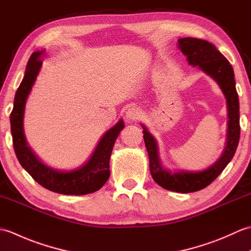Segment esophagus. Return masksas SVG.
<instances>
[{
  "label": "esophagus",
  "mask_w": 251,
  "mask_h": 251,
  "mask_svg": "<svg viewBox=\"0 0 251 251\" xmlns=\"http://www.w3.org/2000/svg\"><path fill=\"white\" fill-rule=\"evenodd\" d=\"M140 116H141V112L136 108H130L126 111V117L128 120L135 121V120L140 119Z\"/></svg>",
  "instance_id": "34e87169"
}]
</instances>
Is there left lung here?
<instances>
[{"mask_svg":"<svg viewBox=\"0 0 251 251\" xmlns=\"http://www.w3.org/2000/svg\"><path fill=\"white\" fill-rule=\"evenodd\" d=\"M178 47L186 56L190 66L199 67L202 72L212 77L219 85L226 99L227 105V131L226 147L221 156L208 168L201 172L178 170L170 172L161 162L158 145L154 137L142 125L143 139L150 159V172L154 181L162 188L191 193L206 188L219 176L226 165L231 162L238 146L241 126H239V101L235 87L233 68L226 58L209 42L194 37H183L178 40Z\"/></svg>","mask_w":251,"mask_h":251,"instance_id":"1","label":"left lung"}]
</instances>
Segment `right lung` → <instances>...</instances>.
Masks as SVG:
<instances>
[{"label":"right lung","instance_id":"1","mask_svg":"<svg viewBox=\"0 0 251 251\" xmlns=\"http://www.w3.org/2000/svg\"><path fill=\"white\" fill-rule=\"evenodd\" d=\"M45 50L34 51L26 63L23 82L16 92L14 108L10 113V130L13 136L14 150L21 166L37 183L45 189L65 195H85L100 190L110 177V157L114 143L124 121L120 120L100 138L88 161L72 170H59L42 163L26 142L24 131V115L25 101L39 74L42 63L41 57Z\"/></svg>","mask_w":251,"mask_h":251}]
</instances>
